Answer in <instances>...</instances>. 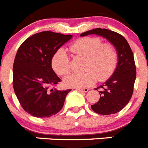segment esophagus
Wrapping results in <instances>:
<instances>
[{"instance_id":"1","label":"esophagus","mask_w":148,"mask_h":148,"mask_svg":"<svg viewBox=\"0 0 148 148\" xmlns=\"http://www.w3.org/2000/svg\"><path fill=\"white\" fill-rule=\"evenodd\" d=\"M76 90H79V91H82V92H87L89 90L88 88H76Z\"/></svg>"}]
</instances>
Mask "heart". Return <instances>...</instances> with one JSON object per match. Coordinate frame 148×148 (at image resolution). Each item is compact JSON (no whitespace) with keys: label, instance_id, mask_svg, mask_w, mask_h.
Listing matches in <instances>:
<instances>
[{"label":"heart","instance_id":"obj_1","mask_svg":"<svg viewBox=\"0 0 148 148\" xmlns=\"http://www.w3.org/2000/svg\"><path fill=\"white\" fill-rule=\"evenodd\" d=\"M70 50L75 56L87 58L85 73L72 74L64 79L68 87H86L92 85L96 77L104 82L114 73L119 61L118 52L111 43H103L99 37H84L71 44ZM52 67L56 74L66 76L71 72L70 57L64 49H58L52 59Z\"/></svg>","mask_w":148,"mask_h":148}]
</instances>
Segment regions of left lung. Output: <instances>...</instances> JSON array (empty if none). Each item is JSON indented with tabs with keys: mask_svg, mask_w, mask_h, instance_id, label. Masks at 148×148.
<instances>
[{
	"mask_svg": "<svg viewBox=\"0 0 148 148\" xmlns=\"http://www.w3.org/2000/svg\"><path fill=\"white\" fill-rule=\"evenodd\" d=\"M95 34L110 40L118 52L119 62L113 75L104 84L95 88L99 91L100 99L91 105L95 113L110 115L118 113L130 101L136 78L135 61L130 45L122 35L107 29L96 28L81 34V36Z\"/></svg>",
	"mask_w": 148,
	"mask_h": 148,
	"instance_id": "8db88e82",
	"label": "left lung"
}]
</instances>
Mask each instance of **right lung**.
Segmentation results:
<instances>
[{
  "mask_svg": "<svg viewBox=\"0 0 148 148\" xmlns=\"http://www.w3.org/2000/svg\"><path fill=\"white\" fill-rule=\"evenodd\" d=\"M72 35L44 31L26 39L18 48L13 64V88L20 104L35 117L58 113L70 89H55L61 82L51 61L55 53Z\"/></svg>",
  "mask_w": 148,
  "mask_h": 148,
  "instance_id": "right-lung-1",
  "label": "right lung"
}]
</instances>
